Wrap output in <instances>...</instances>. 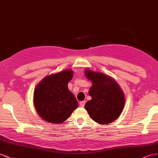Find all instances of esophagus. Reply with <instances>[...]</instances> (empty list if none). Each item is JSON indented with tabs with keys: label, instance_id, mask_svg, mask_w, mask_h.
Returning <instances> with one entry per match:
<instances>
[{
	"label": "esophagus",
	"instance_id": "34e87169",
	"mask_svg": "<svg viewBox=\"0 0 158 158\" xmlns=\"http://www.w3.org/2000/svg\"><path fill=\"white\" fill-rule=\"evenodd\" d=\"M85 101H81L80 102V106H81V107H84L85 106Z\"/></svg>",
	"mask_w": 158,
	"mask_h": 158
}]
</instances>
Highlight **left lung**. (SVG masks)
<instances>
[{
    "label": "left lung",
    "instance_id": "1",
    "mask_svg": "<svg viewBox=\"0 0 158 158\" xmlns=\"http://www.w3.org/2000/svg\"><path fill=\"white\" fill-rule=\"evenodd\" d=\"M87 78L93 85L89 94L92 97L85 108L91 118L100 124L113 122L121 114L124 105V95L119 85L109 76L86 69Z\"/></svg>",
    "mask_w": 158,
    "mask_h": 158
}]
</instances>
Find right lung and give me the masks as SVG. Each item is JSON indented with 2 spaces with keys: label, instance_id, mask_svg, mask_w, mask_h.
<instances>
[{
  "label": "right lung",
  "instance_id": "add662e5",
  "mask_svg": "<svg viewBox=\"0 0 158 158\" xmlns=\"http://www.w3.org/2000/svg\"><path fill=\"white\" fill-rule=\"evenodd\" d=\"M73 73L71 70H64L49 75L35 88L34 106L44 120L54 124L61 123L77 108L78 102L67 87Z\"/></svg>",
  "mask_w": 158,
  "mask_h": 158
}]
</instances>
